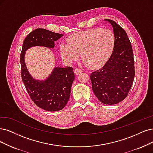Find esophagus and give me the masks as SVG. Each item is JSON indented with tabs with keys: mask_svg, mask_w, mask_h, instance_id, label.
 Returning a JSON list of instances; mask_svg holds the SVG:
<instances>
[{
	"mask_svg": "<svg viewBox=\"0 0 153 153\" xmlns=\"http://www.w3.org/2000/svg\"><path fill=\"white\" fill-rule=\"evenodd\" d=\"M82 71L80 69H79V68H76V69H74V73L76 74H79V73L82 72Z\"/></svg>",
	"mask_w": 153,
	"mask_h": 153,
	"instance_id": "obj_1",
	"label": "esophagus"
}]
</instances>
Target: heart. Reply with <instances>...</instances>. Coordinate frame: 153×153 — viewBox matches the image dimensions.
<instances>
[{
  "instance_id": "b5f03b06",
  "label": "heart",
  "mask_w": 153,
  "mask_h": 153,
  "mask_svg": "<svg viewBox=\"0 0 153 153\" xmlns=\"http://www.w3.org/2000/svg\"><path fill=\"white\" fill-rule=\"evenodd\" d=\"M115 37L109 29L94 28L77 33L67 38L68 44H62L60 52L69 62L75 61L81 54L82 60L90 68H97L104 64L114 48Z\"/></svg>"
}]
</instances>
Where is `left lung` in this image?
Masks as SVG:
<instances>
[{
    "instance_id": "left-lung-1",
    "label": "left lung",
    "mask_w": 153,
    "mask_h": 153,
    "mask_svg": "<svg viewBox=\"0 0 153 153\" xmlns=\"http://www.w3.org/2000/svg\"><path fill=\"white\" fill-rule=\"evenodd\" d=\"M106 20L114 28V52L102 67L91 73L90 79L94 94L101 102L115 105L127 97L132 87L135 76L134 59L126 31L114 21Z\"/></svg>"
}]
</instances>
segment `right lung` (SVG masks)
<instances>
[{
	"mask_svg": "<svg viewBox=\"0 0 153 153\" xmlns=\"http://www.w3.org/2000/svg\"><path fill=\"white\" fill-rule=\"evenodd\" d=\"M62 36L60 33L38 28L25 39L20 55L21 78L28 94L36 106L49 111L63 109L69 100L75 78L72 67H56L47 79L39 81L34 79L28 72L24 56L25 51L33 46L53 48L55 42Z\"/></svg>",
	"mask_w": 153,
	"mask_h": 153,
	"instance_id": "1",
	"label": "right lung"
}]
</instances>
